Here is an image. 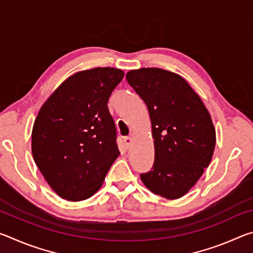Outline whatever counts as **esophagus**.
Returning a JSON list of instances; mask_svg holds the SVG:
<instances>
[{"label":"esophagus","instance_id":"34e87169","mask_svg":"<svg viewBox=\"0 0 253 253\" xmlns=\"http://www.w3.org/2000/svg\"><path fill=\"white\" fill-rule=\"evenodd\" d=\"M132 138H134V137H132V135L126 136L125 138H124V143H125V146L126 147H129L130 146L131 143H132Z\"/></svg>","mask_w":253,"mask_h":253}]
</instances>
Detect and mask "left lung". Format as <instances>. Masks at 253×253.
Masks as SVG:
<instances>
[{
    "label": "left lung",
    "mask_w": 253,
    "mask_h": 253,
    "mask_svg": "<svg viewBox=\"0 0 253 253\" xmlns=\"http://www.w3.org/2000/svg\"><path fill=\"white\" fill-rule=\"evenodd\" d=\"M126 79L145 101L155 161L143 183L154 194L178 199L202 176L215 147V129L203 101L181 76L160 68L131 70Z\"/></svg>",
    "instance_id": "1"
}]
</instances>
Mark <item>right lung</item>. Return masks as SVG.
Returning a JSON list of instances; mask_svg holds the SVG:
<instances>
[{"label": "right lung", "instance_id": "right-lung-1", "mask_svg": "<svg viewBox=\"0 0 253 253\" xmlns=\"http://www.w3.org/2000/svg\"><path fill=\"white\" fill-rule=\"evenodd\" d=\"M123 77L115 68L77 72L59 85L38 114L32 129L34 162L62 199L92 196L121 154L107 104Z\"/></svg>", "mask_w": 253, "mask_h": 253}]
</instances>
